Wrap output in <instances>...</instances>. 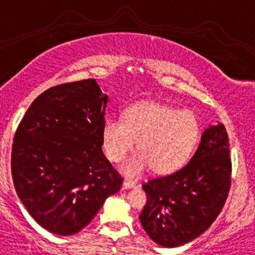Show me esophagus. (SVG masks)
<instances>
[{"label": "esophagus", "mask_w": 255, "mask_h": 255, "mask_svg": "<svg viewBox=\"0 0 255 255\" xmlns=\"http://www.w3.org/2000/svg\"><path fill=\"white\" fill-rule=\"evenodd\" d=\"M135 187V183L132 182V180H123V188H126V189H130V188H134Z\"/></svg>", "instance_id": "34e87169"}]
</instances>
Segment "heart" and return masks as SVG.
<instances>
[{"label":"heart","instance_id":"1","mask_svg":"<svg viewBox=\"0 0 255 255\" xmlns=\"http://www.w3.org/2000/svg\"><path fill=\"white\" fill-rule=\"evenodd\" d=\"M201 135L198 118L164 103L143 101L130 106L125 121L111 117L103 122V148L113 162H120L134 148L139 152L122 164L128 177H138L153 168L158 174L180 169L190 158Z\"/></svg>","mask_w":255,"mask_h":255}]
</instances>
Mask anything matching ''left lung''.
I'll return each instance as SVG.
<instances>
[{
	"label": "left lung",
	"mask_w": 255,
	"mask_h": 255,
	"mask_svg": "<svg viewBox=\"0 0 255 255\" xmlns=\"http://www.w3.org/2000/svg\"><path fill=\"white\" fill-rule=\"evenodd\" d=\"M231 174L228 134L218 122L204 129L196 153L184 167L143 184L148 201L139 221L145 233L165 248L196 239L221 213Z\"/></svg>",
	"instance_id": "left-lung-1"
}]
</instances>
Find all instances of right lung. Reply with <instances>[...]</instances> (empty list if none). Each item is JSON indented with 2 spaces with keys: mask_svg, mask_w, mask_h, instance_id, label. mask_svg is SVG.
<instances>
[{
  "mask_svg": "<svg viewBox=\"0 0 255 255\" xmlns=\"http://www.w3.org/2000/svg\"><path fill=\"white\" fill-rule=\"evenodd\" d=\"M108 96L97 81L65 83L32 102L13 138L12 179L29 216L49 233L91 223L122 177L102 152Z\"/></svg>",
  "mask_w": 255,
  "mask_h": 255,
  "instance_id": "right-lung-1",
  "label": "right lung"
}]
</instances>
